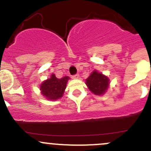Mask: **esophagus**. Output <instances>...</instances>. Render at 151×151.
Returning a JSON list of instances; mask_svg holds the SVG:
<instances>
[{
    "mask_svg": "<svg viewBox=\"0 0 151 151\" xmlns=\"http://www.w3.org/2000/svg\"><path fill=\"white\" fill-rule=\"evenodd\" d=\"M79 77H80L79 74H74V75L72 76V77H71V78L74 79V80H75V79H78Z\"/></svg>",
    "mask_w": 151,
    "mask_h": 151,
    "instance_id": "obj_1",
    "label": "esophagus"
}]
</instances>
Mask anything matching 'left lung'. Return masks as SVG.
Wrapping results in <instances>:
<instances>
[{"label": "left lung", "mask_w": 151, "mask_h": 151, "mask_svg": "<svg viewBox=\"0 0 151 151\" xmlns=\"http://www.w3.org/2000/svg\"><path fill=\"white\" fill-rule=\"evenodd\" d=\"M86 85L93 93L101 96L107 91L109 80L106 76L97 71H93L86 80Z\"/></svg>", "instance_id": "left-lung-1"}]
</instances>
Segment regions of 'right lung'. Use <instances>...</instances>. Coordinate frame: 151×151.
Masks as SVG:
<instances>
[{"label": "right lung", "mask_w": 151, "mask_h": 151, "mask_svg": "<svg viewBox=\"0 0 151 151\" xmlns=\"http://www.w3.org/2000/svg\"><path fill=\"white\" fill-rule=\"evenodd\" d=\"M68 79V77L58 79L52 74L50 79H47L41 84V93L48 100L55 101L60 99L63 96Z\"/></svg>", "instance_id": "right-lung-1"}]
</instances>
